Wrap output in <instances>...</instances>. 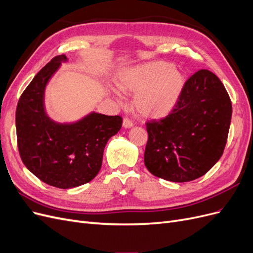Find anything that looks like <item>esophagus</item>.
<instances>
[{
  "label": "esophagus",
  "mask_w": 253,
  "mask_h": 253,
  "mask_svg": "<svg viewBox=\"0 0 253 253\" xmlns=\"http://www.w3.org/2000/svg\"><path fill=\"white\" fill-rule=\"evenodd\" d=\"M133 126H134L133 121L129 120L128 118H125L124 121H122V126H124L125 128H129V127H132Z\"/></svg>",
  "instance_id": "34e87169"
}]
</instances>
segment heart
Segmentation results:
<instances>
[{"mask_svg":"<svg viewBox=\"0 0 253 253\" xmlns=\"http://www.w3.org/2000/svg\"><path fill=\"white\" fill-rule=\"evenodd\" d=\"M186 78L172 63L154 61L121 71L117 87L126 94H136L133 106L145 118H162L177 104Z\"/></svg>","mask_w":253,"mask_h":253,"instance_id":"1","label":"heart"}]
</instances>
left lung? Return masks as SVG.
Returning <instances> with one entry per match:
<instances>
[{"label": "left lung", "instance_id": "1", "mask_svg": "<svg viewBox=\"0 0 253 253\" xmlns=\"http://www.w3.org/2000/svg\"><path fill=\"white\" fill-rule=\"evenodd\" d=\"M231 116L224 84L210 71H198L186 82L172 113L147 124V169L173 182L205 175L223 155Z\"/></svg>", "mask_w": 253, "mask_h": 253}]
</instances>
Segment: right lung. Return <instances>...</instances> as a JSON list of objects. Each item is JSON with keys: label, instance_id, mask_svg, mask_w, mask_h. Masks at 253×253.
<instances>
[{"label": "right lung", "instance_id": "1", "mask_svg": "<svg viewBox=\"0 0 253 253\" xmlns=\"http://www.w3.org/2000/svg\"><path fill=\"white\" fill-rule=\"evenodd\" d=\"M65 55L57 56L38 73L17 106L18 148L23 164L49 186L72 189L90 181L100 171L106 142L121 128L120 116L90 112L61 124L45 108V89Z\"/></svg>", "mask_w": 253, "mask_h": 253}]
</instances>
